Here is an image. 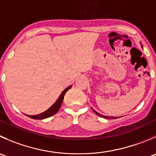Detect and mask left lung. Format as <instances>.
Masks as SVG:
<instances>
[{
	"label": "left lung",
	"instance_id": "1",
	"mask_svg": "<svg viewBox=\"0 0 156 156\" xmlns=\"http://www.w3.org/2000/svg\"><path fill=\"white\" fill-rule=\"evenodd\" d=\"M94 110V112L95 113H96L97 115H98V116H101V117H104V118H108V119H116V117H113V116H103V115H101V114H100V113H98V112H96L94 110Z\"/></svg>",
	"mask_w": 156,
	"mask_h": 156
}]
</instances>
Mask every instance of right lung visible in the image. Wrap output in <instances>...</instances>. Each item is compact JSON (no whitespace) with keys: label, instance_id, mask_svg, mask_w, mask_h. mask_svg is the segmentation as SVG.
I'll return each mask as SVG.
<instances>
[{"label":"right lung","instance_id":"1","mask_svg":"<svg viewBox=\"0 0 156 156\" xmlns=\"http://www.w3.org/2000/svg\"><path fill=\"white\" fill-rule=\"evenodd\" d=\"M71 87H72V86H69L67 88L65 89L62 91V93L61 94V95L59 96V98H58L56 102H55L52 107H49L47 110H46V111H44L43 113H40V114L38 115H27V116H28V117H30V118L34 119V120H43V119H46L48 118V117H50V116H53L54 114H55V113L58 111V110H59L60 107H61L62 105L63 99H64L65 94H66V92L71 88Z\"/></svg>","mask_w":156,"mask_h":156}]
</instances>
